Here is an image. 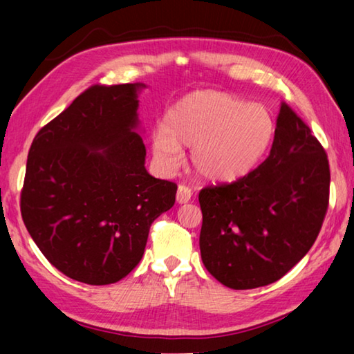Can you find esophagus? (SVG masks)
<instances>
[{
    "label": "esophagus",
    "instance_id": "1",
    "mask_svg": "<svg viewBox=\"0 0 354 354\" xmlns=\"http://www.w3.org/2000/svg\"><path fill=\"white\" fill-rule=\"evenodd\" d=\"M190 198H192V190L184 184L179 185L176 192V201L179 205H185V203L190 201Z\"/></svg>",
    "mask_w": 354,
    "mask_h": 354
}]
</instances>
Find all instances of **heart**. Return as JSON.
Masks as SVG:
<instances>
[{
	"instance_id": "b5f03b06",
	"label": "heart",
	"mask_w": 354,
	"mask_h": 354,
	"mask_svg": "<svg viewBox=\"0 0 354 354\" xmlns=\"http://www.w3.org/2000/svg\"><path fill=\"white\" fill-rule=\"evenodd\" d=\"M274 137L266 107L232 93L198 91L179 98L153 134V154L165 170L176 169L181 147L192 148L196 175L211 183H232L261 164Z\"/></svg>"
}]
</instances>
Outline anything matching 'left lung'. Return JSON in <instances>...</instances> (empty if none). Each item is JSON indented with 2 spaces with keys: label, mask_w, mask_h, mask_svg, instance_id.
I'll list each match as a JSON object with an SVG mask.
<instances>
[{
  "label": "left lung",
  "mask_w": 354,
  "mask_h": 354,
  "mask_svg": "<svg viewBox=\"0 0 354 354\" xmlns=\"http://www.w3.org/2000/svg\"><path fill=\"white\" fill-rule=\"evenodd\" d=\"M329 178L325 149L283 103L268 158L234 183L200 192V250L207 272L236 290L283 278L319 236Z\"/></svg>",
  "instance_id": "left-lung-1"
}]
</instances>
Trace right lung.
Returning <instances> with one entry per match:
<instances>
[{
    "instance_id": "obj_1",
    "label": "right lung",
    "mask_w": 354,
    "mask_h": 354,
    "mask_svg": "<svg viewBox=\"0 0 354 354\" xmlns=\"http://www.w3.org/2000/svg\"><path fill=\"white\" fill-rule=\"evenodd\" d=\"M143 87H88L29 148L23 221L51 266L80 283L127 277L142 259L149 226L175 205L178 185L145 169L136 133Z\"/></svg>"
}]
</instances>
